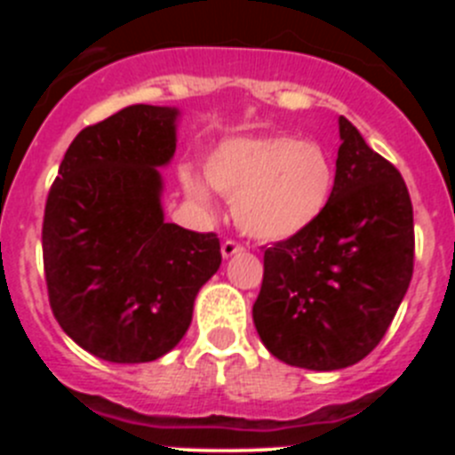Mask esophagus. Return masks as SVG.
<instances>
[{"mask_svg":"<svg viewBox=\"0 0 455 455\" xmlns=\"http://www.w3.org/2000/svg\"><path fill=\"white\" fill-rule=\"evenodd\" d=\"M243 251V243H239V241L235 239H225L223 246H220V252H223V257H232L236 255V252Z\"/></svg>","mask_w":455,"mask_h":455,"instance_id":"obj_1","label":"esophagus"}]
</instances>
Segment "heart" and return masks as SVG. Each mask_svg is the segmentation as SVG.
<instances>
[{"mask_svg":"<svg viewBox=\"0 0 455 455\" xmlns=\"http://www.w3.org/2000/svg\"><path fill=\"white\" fill-rule=\"evenodd\" d=\"M204 178L232 200V216L246 235L287 239L315 223L335 188V166L319 140L287 134L223 140L204 164ZM184 187L193 200L207 193L191 175Z\"/></svg>","mask_w":455,"mask_h":455,"instance_id":"1","label":"heart"}]
</instances>
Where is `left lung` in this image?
Segmentation results:
<instances>
[{
  "instance_id": "8db88e82",
  "label": "left lung",
  "mask_w": 455,
  "mask_h": 455,
  "mask_svg": "<svg viewBox=\"0 0 455 455\" xmlns=\"http://www.w3.org/2000/svg\"><path fill=\"white\" fill-rule=\"evenodd\" d=\"M335 188L315 223L264 251L252 305L264 347L291 367L360 363L387 332L415 268L412 200L401 172L339 118Z\"/></svg>"
}]
</instances>
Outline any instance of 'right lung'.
I'll list each match as a JSON object with an SVG mask.
<instances>
[{
    "label": "right lung",
    "mask_w": 455,
    "mask_h": 455,
    "mask_svg": "<svg viewBox=\"0 0 455 455\" xmlns=\"http://www.w3.org/2000/svg\"><path fill=\"white\" fill-rule=\"evenodd\" d=\"M168 107L132 104L75 136L47 193L43 267L54 319L84 351L152 363L188 331L220 267L216 232L164 220L156 166L175 152Z\"/></svg>",
    "instance_id": "right-lung-1"
}]
</instances>
